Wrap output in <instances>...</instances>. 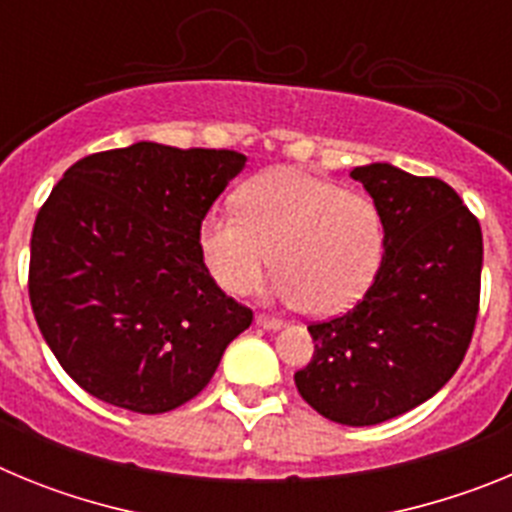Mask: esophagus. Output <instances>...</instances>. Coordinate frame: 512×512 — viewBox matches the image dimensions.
Returning a JSON list of instances; mask_svg holds the SVG:
<instances>
[{
	"mask_svg": "<svg viewBox=\"0 0 512 512\" xmlns=\"http://www.w3.org/2000/svg\"><path fill=\"white\" fill-rule=\"evenodd\" d=\"M256 325H261V328H266V330H277V328H282V320L279 318H271V315H256Z\"/></svg>",
	"mask_w": 512,
	"mask_h": 512,
	"instance_id": "esophagus-1",
	"label": "esophagus"
}]
</instances>
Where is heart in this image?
I'll return each mask as SVG.
<instances>
[{
	"mask_svg": "<svg viewBox=\"0 0 512 512\" xmlns=\"http://www.w3.org/2000/svg\"><path fill=\"white\" fill-rule=\"evenodd\" d=\"M200 248L215 282L246 295L271 261L277 295L328 318L366 295L384 253L377 205L305 169H271L241 192L238 207L207 212Z\"/></svg>",
	"mask_w": 512,
	"mask_h": 512,
	"instance_id": "obj_1",
	"label": "heart"
}]
</instances>
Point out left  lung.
Wrapping results in <instances>:
<instances>
[{
    "label": "left lung",
    "mask_w": 512,
    "mask_h": 512,
    "mask_svg": "<svg viewBox=\"0 0 512 512\" xmlns=\"http://www.w3.org/2000/svg\"><path fill=\"white\" fill-rule=\"evenodd\" d=\"M384 228L377 277L354 307L310 323L315 354L297 392L323 418L377 425L418 408L454 377L472 343L482 228L436 176L356 166Z\"/></svg>",
    "instance_id": "1"
}]
</instances>
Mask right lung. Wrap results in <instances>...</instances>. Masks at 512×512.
<instances>
[{
  "instance_id": "right-lung-1",
  "label": "right lung",
  "mask_w": 512,
  "mask_h": 512,
  "mask_svg": "<svg viewBox=\"0 0 512 512\" xmlns=\"http://www.w3.org/2000/svg\"><path fill=\"white\" fill-rule=\"evenodd\" d=\"M246 164L215 148L133 143L66 169L35 217L27 292L81 390L156 415L200 395L251 325L207 271L200 228Z\"/></svg>"
}]
</instances>
